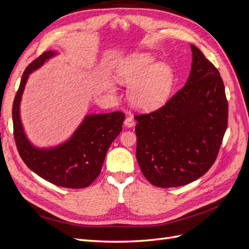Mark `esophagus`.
<instances>
[{
	"mask_svg": "<svg viewBox=\"0 0 249 249\" xmlns=\"http://www.w3.org/2000/svg\"><path fill=\"white\" fill-rule=\"evenodd\" d=\"M135 124L134 123V118L132 116H127L125 119H124V125L127 126V127H132L133 125Z\"/></svg>",
	"mask_w": 249,
	"mask_h": 249,
	"instance_id": "esophagus-1",
	"label": "esophagus"
}]
</instances>
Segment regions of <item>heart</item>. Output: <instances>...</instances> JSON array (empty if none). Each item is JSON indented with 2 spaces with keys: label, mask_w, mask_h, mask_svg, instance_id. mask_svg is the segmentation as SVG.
Masks as SVG:
<instances>
[{
  "label": "heart",
  "mask_w": 249,
  "mask_h": 249,
  "mask_svg": "<svg viewBox=\"0 0 249 249\" xmlns=\"http://www.w3.org/2000/svg\"><path fill=\"white\" fill-rule=\"evenodd\" d=\"M116 72L119 81L130 86V102L142 110L161 107L176 84L172 67L148 53H133L120 60Z\"/></svg>",
  "instance_id": "obj_1"
}]
</instances>
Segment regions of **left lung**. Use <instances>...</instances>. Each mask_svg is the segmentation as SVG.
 I'll return each instance as SVG.
<instances>
[{
  "label": "left lung",
  "instance_id": "obj_1",
  "mask_svg": "<svg viewBox=\"0 0 249 249\" xmlns=\"http://www.w3.org/2000/svg\"><path fill=\"white\" fill-rule=\"evenodd\" d=\"M191 71L165 106L137 120V161L154 186L178 187L199 178L215 162L228 126L223 81L201 51L190 44Z\"/></svg>",
  "mask_w": 249,
  "mask_h": 249
}]
</instances>
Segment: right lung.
Wrapping results in <instances>:
<instances>
[{"label":"right lung","mask_w":249,"mask_h":249,"mask_svg":"<svg viewBox=\"0 0 249 249\" xmlns=\"http://www.w3.org/2000/svg\"><path fill=\"white\" fill-rule=\"evenodd\" d=\"M59 54V51L44 52L28 65L22 74L12 107L14 139L22 161L37 176L56 186L80 189L91 185L99 177L111 143L123 130L124 114H86L65 141L47 147L33 144L20 117L22 93L30 74Z\"/></svg>","instance_id":"right-lung-1"}]
</instances>
